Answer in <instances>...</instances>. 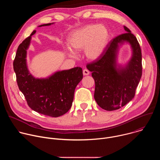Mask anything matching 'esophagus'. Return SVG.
<instances>
[{
  "instance_id": "34e87169",
  "label": "esophagus",
  "mask_w": 160,
  "mask_h": 160,
  "mask_svg": "<svg viewBox=\"0 0 160 160\" xmlns=\"http://www.w3.org/2000/svg\"><path fill=\"white\" fill-rule=\"evenodd\" d=\"M89 73H90V72H89V71H88V70L85 69V70H83V75H85H85H88Z\"/></svg>"
}]
</instances>
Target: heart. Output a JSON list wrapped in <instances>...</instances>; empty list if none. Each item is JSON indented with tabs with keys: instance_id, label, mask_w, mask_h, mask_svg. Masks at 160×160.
I'll list each match as a JSON object with an SVG mask.
<instances>
[{
	"instance_id": "obj_1",
	"label": "heart",
	"mask_w": 160,
	"mask_h": 160,
	"mask_svg": "<svg viewBox=\"0 0 160 160\" xmlns=\"http://www.w3.org/2000/svg\"><path fill=\"white\" fill-rule=\"evenodd\" d=\"M109 38L107 28L99 25H87L73 31L68 38V46L76 52L84 50L85 56L94 61L104 52ZM72 56L74 52L70 51Z\"/></svg>"
}]
</instances>
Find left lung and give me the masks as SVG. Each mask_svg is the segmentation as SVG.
<instances>
[{
	"label": "left lung",
	"mask_w": 160,
	"mask_h": 160,
	"mask_svg": "<svg viewBox=\"0 0 160 160\" xmlns=\"http://www.w3.org/2000/svg\"><path fill=\"white\" fill-rule=\"evenodd\" d=\"M127 32L114 38L96 61L87 64L95 81L94 99L103 109L114 111L129 102L135 94L142 76V53L137 38L124 26ZM128 42L131 45L132 56L125 67L116 64L119 45Z\"/></svg>",
	"instance_id": "8db88e82"
}]
</instances>
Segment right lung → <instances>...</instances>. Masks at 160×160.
I'll list each match as a JSON object with an SVG mask.
<instances>
[{"label": "right lung", "instance_id": "right-lung-1", "mask_svg": "<svg viewBox=\"0 0 160 160\" xmlns=\"http://www.w3.org/2000/svg\"><path fill=\"white\" fill-rule=\"evenodd\" d=\"M48 23L39 27L49 26ZM34 30L19 44L13 62L14 71L19 90L28 105L42 115L58 117L71 108L77 85L83 78L82 69L75 67L70 70L57 72L47 78H35L29 72L27 65V50Z\"/></svg>", "mask_w": 160, "mask_h": 160}]
</instances>
